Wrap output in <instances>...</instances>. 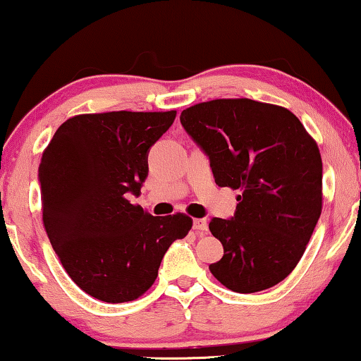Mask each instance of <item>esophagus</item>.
Returning <instances> with one entry per match:
<instances>
[{"instance_id":"esophagus-1","label":"esophagus","mask_w":361,"mask_h":361,"mask_svg":"<svg viewBox=\"0 0 361 361\" xmlns=\"http://www.w3.org/2000/svg\"><path fill=\"white\" fill-rule=\"evenodd\" d=\"M192 228H195L196 232H201V233L207 232V228H209L207 220L206 219H195L192 220Z\"/></svg>"}]
</instances>
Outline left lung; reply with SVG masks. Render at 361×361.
I'll return each mask as SVG.
<instances>
[{"instance_id":"left-lung-1","label":"left lung","mask_w":361,"mask_h":361,"mask_svg":"<svg viewBox=\"0 0 361 361\" xmlns=\"http://www.w3.org/2000/svg\"><path fill=\"white\" fill-rule=\"evenodd\" d=\"M180 121L209 157L215 183L240 190L232 219L209 230L224 246L212 276L238 293L282 282L303 256L322 209L318 144L292 111L251 99L183 110Z\"/></svg>"}]
</instances>
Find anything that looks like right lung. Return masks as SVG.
<instances>
[{"instance_id": "right-lung-1", "label": "right lung", "mask_w": 361, "mask_h": 361, "mask_svg": "<svg viewBox=\"0 0 361 361\" xmlns=\"http://www.w3.org/2000/svg\"><path fill=\"white\" fill-rule=\"evenodd\" d=\"M176 111H109L69 118L42 155L43 225L64 271L106 303L146 293L175 240L192 220L154 217L133 206L149 173V150Z\"/></svg>"}]
</instances>
